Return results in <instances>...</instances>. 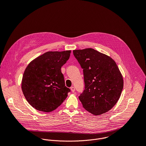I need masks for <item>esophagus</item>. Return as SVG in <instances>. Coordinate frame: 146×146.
Listing matches in <instances>:
<instances>
[{"instance_id":"esophagus-1","label":"esophagus","mask_w":146,"mask_h":146,"mask_svg":"<svg viewBox=\"0 0 146 146\" xmlns=\"http://www.w3.org/2000/svg\"><path fill=\"white\" fill-rule=\"evenodd\" d=\"M70 90H71V91H72V92H75V88H74V87H72L70 88Z\"/></svg>"}]
</instances>
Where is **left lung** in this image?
Wrapping results in <instances>:
<instances>
[{
	"label": "left lung",
	"mask_w": 146,
	"mask_h": 146,
	"mask_svg": "<svg viewBox=\"0 0 146 146\" xmlns=\"http://www.w3.org/2000/svg\"><path fill=\"white\" fill-rule=\"evenodd\" d=\"M84 73L85 90L78 97L82 107L95 115L108 112L117 103L123 80L115 62L93 48L73 50Z\"/></svg>",
	"instance_id": "obj_1"
}]
</instances>
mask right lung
Wrapping results in <instances>:
<instances>
[{
    "label": "right lung",
    "mask_w": 146,
    "mask_h": 146,
    "mask_svg": "<svg viewBox=\"0 0 146 146\" xmlns=\"http://www.w3.org/2000/svg\"><path fill=\"white\" fill-rule=\"evenodd\" d=\"M71 50L48 51L32 60L26 68L22 91L30 105L36 110L51 112L68 96L61 67L69 59Z\"/></svg>",
    "instance_id": "obj_1"
}]
</instances>
